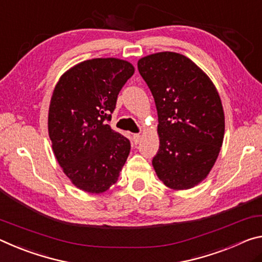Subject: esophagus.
<instances>
[{
	"instance_id": "1",
	"label": "esophagus",
	"mask_w": 262,
	"mask_h": 262,
	"mask_svg": "<svg viewBox=\"0 0 262 262\" xmlns=\"http://www.w3.org/2000/svg\"><path fill=\"white\" fill-rule=\"evenodd\" d=\"M140 139H141V136L139 134L134 135V143L135 144H139L140 143Z\"/></svg>"
}]
</instances>
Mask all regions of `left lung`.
Returning a JSON list of instances; mask_svg holds the SVG:
<instances>
[{
    "mask_svg": "<svg viewBox=\"0 0 262 262\" xmlns=\"http://www.w3.org/2000/svg\"><path fill=\"white\" fill-rule=\"evenodd\" d=\"M138 71L158 111L160 146L152 165L171 189L207 178L224 138V111L215 85L190 59L174 52L141 58Z\"/></svg>",
    "mask_w": 262,
    "mask_h": 262,
    "instance_id": "8db88e82",
    "label": "left lung"
}]
</instances>
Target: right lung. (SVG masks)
Returning a JSON list of instances; mask_svg holds the SVG:
<instances>
[{
    "label": "right lung",
    "instance_id": "right-lung-1",
    "mask_svg": "<svg viewBox=\"0 0 262 262\" xmlns=\"http://www.w3.org/2000/svg\"><path fill=\"white\" fill-rule=\"evenodd\" d=\"M134 73L121 59H92L67 71L55 85L49 110L52 148L63 173L84 191L108 190L130 153V140L108 122Z\"/></svg>",
    "mask_w": 262,
    "mask_h": 262
}]
</instances>
